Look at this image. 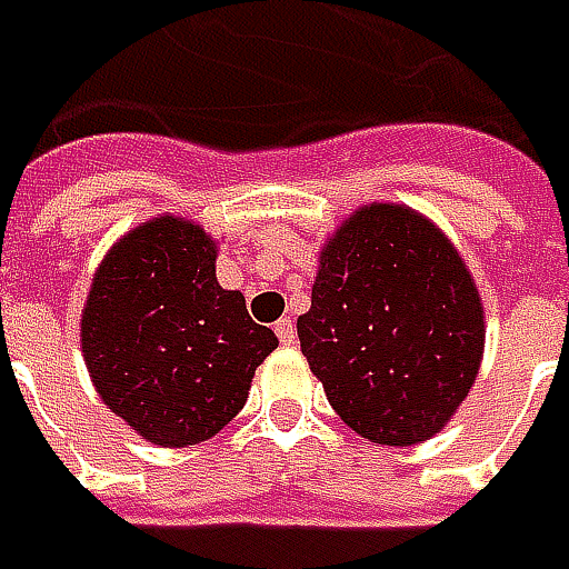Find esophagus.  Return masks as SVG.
Returning a JSON list of instances; mask_svg holds the SVG:
<instances>
[{
	"instance_id": "34e87169",
	"label": "esophagus",
	"mask_w": 569,
	"mask_h": 569,
	"mask_svg": "<svg viewBox=\"0 0 569 569\" xmlns=\"http://www.w3.org/2000/svg\"><path fill=\"white\" fill-rule=\"evenodd\" d=\"M274 336H278V341H281V345H295V339H297V326H295V319H278V322H274Z\"/></svg>"
}]
</instances>
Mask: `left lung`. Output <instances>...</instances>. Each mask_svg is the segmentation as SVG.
Instances as JSON below:
<instances>
[{
	"label": "left lung",
	"mask_w": 569,
	"mask_h": 569,
	"mask_svg": "<svg viewBox=\"0 0 569 569\" xmlns=\"http://www.w3.org/2000/svg\"><path fill=\"white\" fill-rule=\"evenodd\" d=\"M300 351L355 433L411 447L466 402L485 307L462 256L405 206L358 208L319 252Z\"/></svg>",
	"instance_id": "obj_1"
}]
</instances>
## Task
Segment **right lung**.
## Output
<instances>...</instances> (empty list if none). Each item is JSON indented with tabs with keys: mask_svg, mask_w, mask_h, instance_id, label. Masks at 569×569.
I'll use <instances>...</instances> for the list:
<instances>
[{
	"mask_svg": "<svg viewBox=\"0 0 569 569\" xmlns=\"http://www.w3.org/2000/svg\"><path fill=\"white\" fill-rule=\"evenodd\" d=\"M218 247L183 218H154L103 256L81 310V355L103 405L142 440L192 447L247 405L278 348L240 291L214 278Z\"/></svg>",
	"mask_w": 569,
	"mask_h": 569,
	"instance_id": "obj_1",
	"label": "right lung"
}]
</instances>
